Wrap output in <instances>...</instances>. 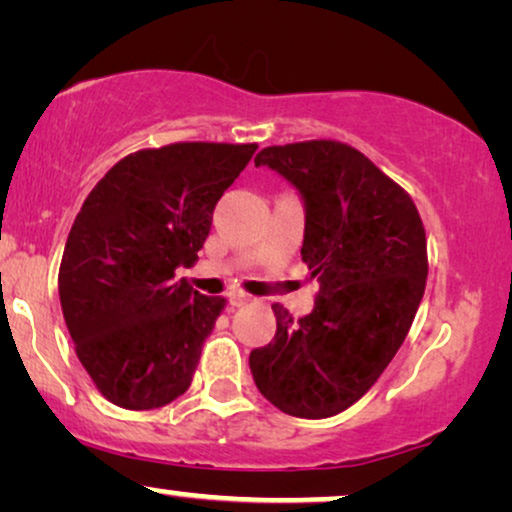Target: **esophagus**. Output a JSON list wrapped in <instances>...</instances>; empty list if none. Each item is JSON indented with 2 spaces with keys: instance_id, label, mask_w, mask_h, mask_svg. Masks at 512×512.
Instances as JSON below:
<instances>
[{
  "instance_id": "1",
  "label": "esophagus",
  "mask_w": 512,
  "mask_h": 512,
  "mask_svg": "<svg viewBox=\"0 0 512 512\" xmlns=\"http://www.w3.org/2000/svg\"><path fill=\"white\" fill-rule=\"evenodd\" d=\"M249 300H251V296H247V293H242V291H230L228 293V307H230V310L247 305Z\"/></svg>"
}]
</instances>
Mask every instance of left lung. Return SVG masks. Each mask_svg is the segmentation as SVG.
Instances as JSON below:
<instances>
[{"label":"left lung","instance_id":"8db88e82","mask_svg":"<svg viewBox=\"0 0 512 512\" xmlns=\"http://www.w3.org/2000/svg\"><path fill=\"white\" fill-rule=\"evenodd\" d=\"M254 163L298 191L300 256L321 289L298 321L272 305L275 340L249 354L251 375L286 415L333 417L373 387L410 331L429 275L422 219L410 195L347 144L268 146Z\"/></svg>","mask_w":512,"mask_h":512}]
</instances>
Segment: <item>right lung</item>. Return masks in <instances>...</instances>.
<instances>
[{
    "label": "right lung",
    "instance_id": "1",
    "mask_svg": "<svg viewBox=\"0 0 512 512\" xmlns=\"http://www.w3.org/2000/svg\"><path fill=\"white\" fill-rule=\"evenodd\" d=\"M256 149L184 142L130 153L76 214L60 305L81 366L118 408H163L191 387L226 300L174 272L198 258L216 202Z\"/></svg>",
    "mask_w": 512,
    "mask_h": 512
}]
</instances>
